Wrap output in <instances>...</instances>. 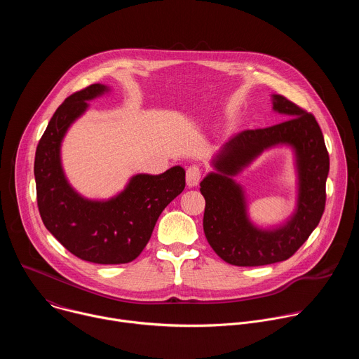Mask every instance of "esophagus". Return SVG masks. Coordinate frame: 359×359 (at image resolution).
<instances>
[{"label": "esophagus", "instance_id": "34e87169", "mask_svg": "<svg viewBox=\"0 0 359 359\" xmlns=\"http://www.w3.org/2000/svg\"><path fill=\"white\" fill-rule=\"evenodd\" d=\"M200 177H201V169L197 166V165H191L187 168V172H186V182H187V186L189 187H194L198 184L200 182Z\"/></svg>", "mask_w": 359, "mask_h": 359}]
</instances>
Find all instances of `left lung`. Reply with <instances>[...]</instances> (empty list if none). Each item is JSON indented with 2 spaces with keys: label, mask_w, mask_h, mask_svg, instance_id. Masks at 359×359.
<instances>
[{
  "label": "left lung",
  "mask_w": 359,
  "mask_h": 359,
  "mask_svg": "<svg viewBox=\"0 0 359 359\" xmlns=\"http://www.w3.org/2000/svg\"><path fill=\"white\" fill-rule=\"evenodd\" d=\"M273 111L287 121L230 137L212 158L213 170L200 182L206 200L203 230L222 260L240 267L284 262L318 226L325 208L330 156L320 125L281 95H271ZM288 147L296 170V208L280 225L260 226L248 212L243 187L235 180L264 151Z\"/></svg>",
  "instance_id": "obj_1"
}]
</instances>
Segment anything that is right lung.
Instances as JSON below:
<instances>
[{
	"label": "right lung",
	"instance_id": "1",
	"mask_svg": "<svg viewBox=\"0 0 359 359\" xmlns=\"http://www.w3.org/2000/svg\"><path fill=\"white\" fill-rule=\"evenodd\" d=\"M109 92L108 85L93 83L64 100L38 143L34 175L39 215L50 234L81 260L125 264L142 252L161 213L183 191L186 172L173 166L161 175L137 173L102 200L72 187L62 166V142L89 102Z\"/></svg>",
	"mask_w": 359,
	"mask_h": 359
}]
</instances>
